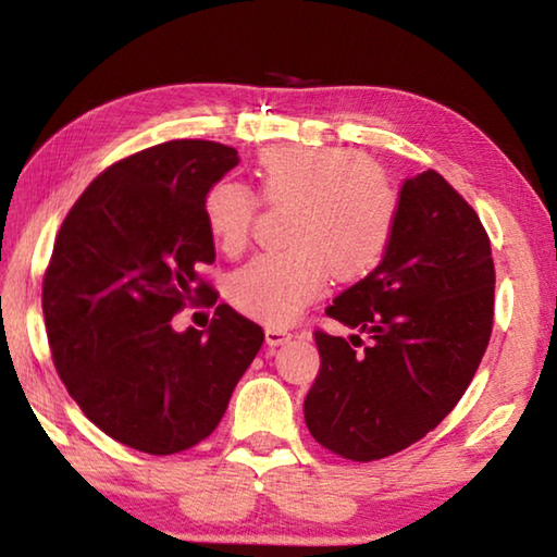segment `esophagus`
I'll return each instance as SVG.
<instances>
[{
    "label": "esophagus",
    "instance_id": "1",
    "mask_svg": "<svg viewBox=\"0 0 557 557\" xmlns=\"http://www.w3.org/2000/svg\"><path fill=\"white\" fill-rule=\"evenodd\" d=\"M292 338V334L287 332V329H280V326H268L265 329V344L268 346H282L287 344Z\"/></svg>",
    "mask_w": 557,
    "mask_h": 557
}]
</instances>
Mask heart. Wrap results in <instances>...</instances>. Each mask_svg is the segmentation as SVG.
<instances>
[{
    "label": "heart",
    "instance_id": "obj_1",
    "mask_svg": "<svg viewBox=\"0 0 557 557\" xmlns=\"http://www.w3.org/2000/svg\"><path fill=\"white\" fill-rule=\"evenodd\" d=\"M256 186L265 203H292L285 233L292 248L256 258L228 282L233 307L258 322H295L322 295L329 270L344 282L366 277L388 248L398 196L354 149L268 147L258 157ZM203 219L225 256H238L250 240L256 196L235 182L213 184Z\"/></svg>",
    "mask_w": 557,
    "mask_h": 557
}]
</instances>
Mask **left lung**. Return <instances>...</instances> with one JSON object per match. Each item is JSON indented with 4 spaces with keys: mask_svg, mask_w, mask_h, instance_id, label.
<instances>
[{
    "mask_svg": "<svg viewBox=\"0 0 557 557\" xmlns=\"http://www.w3.org/2000/svg\"><path fill=\"white\" fill-rule=\"evenodd\" d=\"M494 282L492 243L474 209L432 169L405 178L379 268L326 307L369 344L356 351L342 336L314 334L322 369L305 420L319 445L373 461L435 430L482 363Z\"/></svg>",
    "mask_w": 557,
    "mask_h": 557,
    "instance_id": "1",
    "label": "left lung"
}]
</instances>
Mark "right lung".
<instances>
[{"instance_id": "1", "label": "right lung", "mask_w": 557, "mask_h": 557, "mask_svg": "<svg viewBox=\"0 0 557 557\" xmlns=\"http://www.w3.org/2000/svg\"><path fill=\"white\" fill-rule=\"evenodd\" d=\"M238 162L203 139L143 149L108 166L55 235L41 297L55 371L90 422L147 455L209 437L265 342L228 305L206 332L172 326L213 295L196 272L215 260L203 199Z\"/></svg>"}]
</instances>
